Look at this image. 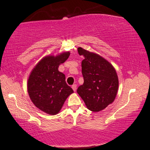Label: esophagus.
<instances>
[{"label":"esophagus","instance_id":"obj_1","mask_svg":"<svg viewBox=\"0 0 150 150\" xmlns=\"http://www.w3.org/2000/svg\"><path fill=\"white\" fill-rule=\"evenodd\" d=\"M71 88H72V89H73V90L74 92H76V88H77V86L76 84H74V85H73V86H71Z\"/></svg>","mask_w":150,"mask_h":150}]
</instances>
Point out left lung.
Wrapping results in <instances>:
<instances>
[{
	"mask_svg": "<svg viewBox=\"0 0 150 150\" xmlns=\"http://www.w3.org/2000/svg\"><path fill=\"white\" fill-rule=\"evenodd\" d=\"M79 55H83L81 62L83 84L77 89L88 109L99 112L113 102L117 95L119 81L111 63L97 53L78 48Z\"/></svg>",
	"mask_w": 150,
	"mask_h": 150,
	"instance_id": "left-lung-1",
	"label": "left lung"
}]
</instances>
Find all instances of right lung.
Wrapping results in <instances>:
<instances>
[{
    "label": "right lung",
    "mask_w": 150,
    "mask_h": 150,
    "mask_svg": "<svg viewBox=\"0 0 150 150\" xmlns=\"http://www.w3.org/2000/svg\"><path fill=\"white\" fill-rule=\"evenodd\" d=\"M69 55V51H65L46 55L34 67L28 79V93L33 104L51 115L60 111L67 98L74 92L66 83L65 75L58 71L59 65Z\"/></svg>",
    "instance_id": "right-lung-1"
}]
</instances>
